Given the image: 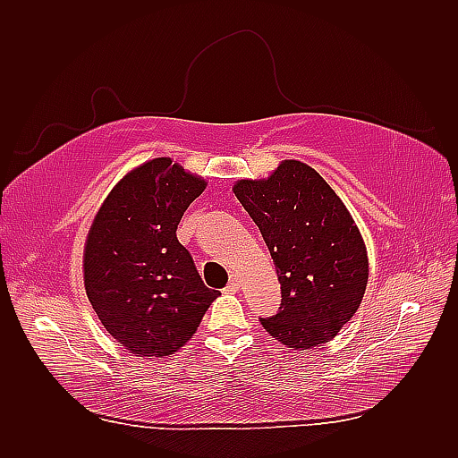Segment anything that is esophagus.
<instances>
[{
	"instance_id": "obj_1",
	"label": "esophagus",
	"mask_w": 458,
	"mask_h": 458,
	"mask_svg": "<svg viewBox=\"0 0 458 458\" xmlns=\"http://www.w3.org/2000/svg\"><path fill=\"white\" fill-rule=\"evenodd\" d=\"M239 279H237V275H233L231 276V281H229V284L225 286V293H231V294H234V293H237V290H239Z\"/></svg>"
}]
</instances>
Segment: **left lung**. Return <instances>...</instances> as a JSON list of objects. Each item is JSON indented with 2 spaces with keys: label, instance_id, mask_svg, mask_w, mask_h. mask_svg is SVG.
Wrapping results in <instances>:
<instances>
[{
  "label": "left lung",
  "instance_id": "obj_1",
  "mask_svg": "<svg viewBox=\"0 0 458 458\" xmlns=\"http://www.w3.org/2000/svg\"><path fill=\"white\" fill-rule=\"evenodd\" d=\"M234 197L266 241L281 283L279 313L259 318L286 348L335 338L363 300L367 248L348 208L311 165L284 160L267 179H241Z\"/></svg>",
  "mask_w": 458,
  "mask_h": 458
}]
</instances>
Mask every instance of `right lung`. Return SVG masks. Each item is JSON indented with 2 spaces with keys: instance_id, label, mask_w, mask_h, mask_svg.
Masks as SVG:
<instances>
[{
  "instance_id": "right-lung-1",
  "label": "right lung",
  "mask_w": 458,
  "mask_h": 458,
  "mask_svg": "<svg viewBox=\"0 0 458 458\" xmlns=\"http://www.w3.org/2000/svg\"><path fill=\"white\" fill-rule=\"evenodd\" d=\"M204 189L170 158L148 160L110 191L88 233V298L108 335L137 357L183 348L219 296L175 234Z\"/></svg>"
}]
</instances>
